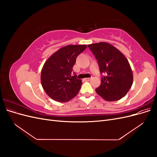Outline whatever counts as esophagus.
Here are the masks:
<instances>
[{
    "mask_svg": "<svg viewBox=\"0 0 157 157\" xmlns=\"http://www.w3.org/2000/svg\"><path fill=\"white\" fill-rule=\"evenodd\" d=\"M91 79H92V78H85V80H86V81H90Z\"/></svg>",
    "mask_w": 157,
    "mask_h": 157,
    "instance_id": "obj_1",
    "label": "esophagus"
}]
</instances>
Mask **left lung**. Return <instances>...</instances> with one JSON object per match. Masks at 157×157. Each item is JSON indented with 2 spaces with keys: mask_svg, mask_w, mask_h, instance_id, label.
<instances>
[{
  "mask_svg": "<svg viewBox=\"0 0 157 157\" xmlns=\"http://www.w3.org/2000/svg\"><path fill=\"white\" fill-rule=\"evenodd\" d=\"M98 61L101 78L96 91L108 101L125 96L133 84V73L127 58L116 47L105 42L88 45Z\"/></svg>",
  "mask_w": 157,
  "mask_h": 157,
  "instance_id": "obj_1",
  "label": "left lung"
}]
</instances>
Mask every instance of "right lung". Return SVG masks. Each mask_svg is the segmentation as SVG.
Segmentation results:
<instances>
[{"instance_id": "right-lung-1", "label": "right lung", "mask_w": 157, "mask_h": 157, "mask_svg": "<svg viewBox=\"0 0 157 157\" xmlns=\"http://www.w3.org/2000/svg\"><path fill=\"white\" fill-rule=\"evenodd\" d=\"M86 44L63 46L47 59L41 71L42 86L54 100L64 103L78 94L82 80L73 70L77 56L86 48Z\"/></svg>"}]
</instances>
